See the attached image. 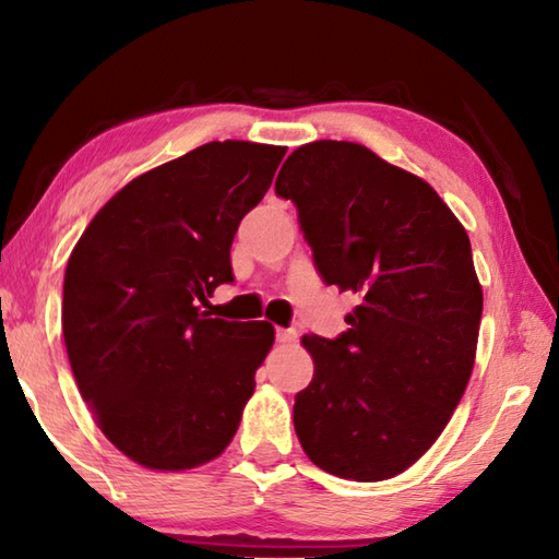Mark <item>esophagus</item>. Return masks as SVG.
I'll use <instances>...</instances> for the list:
<instances>
[{"instance_id":"obj_1","label":"esophagus","mask_w":559,"mask_h":559,"mask_svg":"<svg viewBox=\"0 0 559 559\" xmlns=\"http://www.w3.org/2000/svg\"><path fill=\"white\" fill-rule=\"evenodd\" d=\"M295 338H298V330H295V326H288V330H276V342L278 344H293Z\"/></svg>"}]
</instances>
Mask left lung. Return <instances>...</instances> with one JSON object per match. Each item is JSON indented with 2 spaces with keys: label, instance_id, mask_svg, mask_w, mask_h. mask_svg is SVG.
I'll list each match as a JSON object with an SVG mask.
<instances>
[{
  "label": "left lung",
  "instance_id": "left-lung-1",
  "mask_svg": "<svg viewBox=\"0 0 559 559\" xmlns=\"http://www.w3.org/2000/svg\"><path fill=\"white\" fill-rule=\"evenodd\" d=\"M276 193L326 286L358 298L346 332L302 336L314 376L295 433L324 473L395 477L439 439L475 366L483 288L465 227L424 179L344 140L295 150Z\"/></svg>",
  "mask_w": 559,
  "mask_h": 559
}]
</instances>
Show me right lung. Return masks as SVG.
Instances as JSON below:
<instances>
[{"label": "right lung", "instance_id": "obj_1", "mask_svg": "<svg viewBox=\"0 0 559 559\" xmlns=\"http://www.w3.org/2000/svg\"><path fill=\"white\" fill-rule=\"evenodd\" d=\"M283 155L207 142L123 186L72 249L62 334L76 388L106 439L142 467H199L233 441L273 326L201 305L235 281L239 221Z\"/></svg>", "mask_w": 559, "mask_h": 559}]
</instances>
